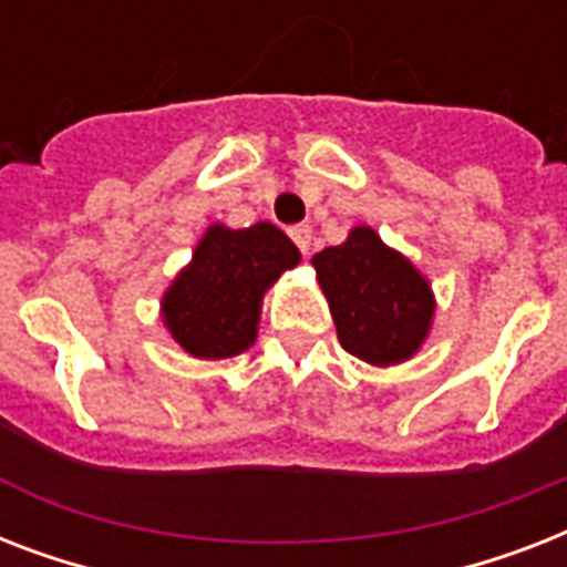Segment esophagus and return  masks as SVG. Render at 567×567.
Listing matches in <instances>:
<instances>
[{"label": "esophagus", "instance_id": "34e87169", "mask_svg": "<svg viewBox=\"0 0 567 567\" xmlns=\"http://www.w3.org/2000/svg\"><path fill=\"white\" fill-rule=\"evenodd\" d=\"M288 235H291V240L300 247V252L306 256L311 249V226H306V223H300V226H291L288 229Z\"/></svg>", "mask_w": 567, "mask_h": 567}]
</instances>
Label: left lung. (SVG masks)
<instances>
[{"mask_svg": "<svg viewBox=\"0 0 567 567\" xmlns=\"http://www.w3.org/2000/svg\"><path fill=\"white\" fill-rule=\"evenodd\" d=\"M311 265L347 353L388 368L421 350L435 315L430 282L371 226H355L344 244L320 249Z\"/></svg>", "mask_w": 567, "mask_h": 567, "instance_id": "left-lung-1", "label": "left lung"}]
</instances>
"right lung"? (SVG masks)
<instances>
[{"mask_svg":"<svg viewBox=\"0 0 567 567\" xmlns=\"http://www.w3.org/2000/svg\"><path fill=\"white\" fill-rule=\"evenodd\" d=\"M297 261L300 249L274 223L249 229L214 223L164 293V327L196 359L244 353L256 341L265 291Z\"/></svg>","mask_w":567,"mask_h":567,"instance_id":"right-lung-1","label":"right lung"}]
</instances>
